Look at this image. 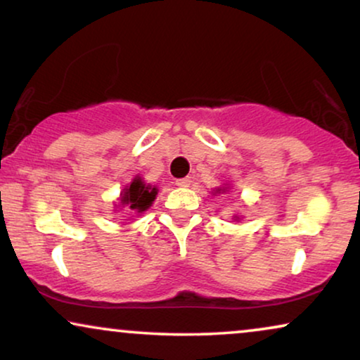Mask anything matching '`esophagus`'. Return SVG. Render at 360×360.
Returning <instances> with one entry per match:
<instances>
[{
  "label": "esophagus",
  "instance_id": "34e87169",
  "mask_svg": "<svg viewBox=\"0 0 360 360\" xmlns=\"http://www.w3.org/2000/svg\"><path fill=\"white\" fill-rule=\"evenodd\" d=\"M190 179L188 176H186V179H179V180H175V185L176 186H180V188H184V186H188L190 185Z\"/></svg>",
  "mask_w": 360,
  "mask_h": 360
}]
</instances>
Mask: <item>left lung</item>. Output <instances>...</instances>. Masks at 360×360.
Returning a JSON list of instances; mask_svg holds the SVG:
<instances>
[{
	"mask_svg": "<svg viewBox=\"0 0 360 360\" xmlns=\"http://www.w3.org/2000/svg\"><path fill=\"white\" fill-rule=\"evenodd\" d=\"M221 191H226V188H221V186L219 188H216V193H221Z\"/></svg>",
	"mask_w": 360,
	"mask_h": 360,
	"instance_id": "obj_1",
	"label": "left lung"
}]
</instances>
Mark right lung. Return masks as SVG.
<instances>
[{
  "label": "right lung",
  "instance_id": "1",
  "mask_svg": "<svg viewBox=\"0 0 360 360\" xmlns=\"http://www.w3.org/2000/svg\"><path fill=\"white\" fill-rule=\"evenodd\" d=\"M155 195L157 186L146 185L141 176H136V179L131 181V185L126 186L124 191H122L121 205L136 211L137 214H141L144 213L147 208H150L152 201L155 200Z\"/></svg>",
  "mask_w": 360,
  "mask_h": 360
}]
</instances>
